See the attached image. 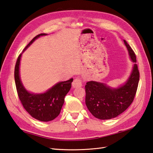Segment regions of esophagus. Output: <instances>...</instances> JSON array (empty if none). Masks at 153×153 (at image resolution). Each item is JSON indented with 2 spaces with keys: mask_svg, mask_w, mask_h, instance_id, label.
Wrapping results in <instances>:
<instances>
[{
  "mask_svg": "<svg viewBox=\"0 0 153 153\" xmlns=\"http://www.w3.org/2000/svg\"><path fill=\"white\" fill-rule=\"evenodd\" d=\"M72 86L74 88H77V87H79L82 86V79L79 77H76V79H74V82L72 83Z\"/></svg>",
  "mask_w": 153,
  "mask_h": 153,
  "instance_id": "esophagus-1",
  "label": "esophagus"
}]
</instances>
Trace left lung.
Segmentation results:
<instances>
[{
    "instance_id": "left-lung-1",
    "label": "left lung",
    "mask_w": 153,
    "mask_h": 153,
    "mask_svg": "<svg viewBox=\"0 0 153 153\" xmlns=\"http://www.w3.org/2000/svg\"><path fill=\"white\" fill-rule=\"evenodd\" d=\"M131 60L135 62L132 72L124 85L113 89L106 84L89 82L86 83L85 104L90 112L100 120L116 118L123 112L134 101L139 81L136 56L130 46L123 40Z\"/></svg>"
}]
</instances>
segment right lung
I'll use <instances>...</instances> for the list:
<instances>
[{
	"label": "right lung",
	"mask_w": 153,
	"mask_h": 153,
	"mask_svg": "<svg viewBox=\"0 0 153 153\" xmlns=\"http://www.w3.org/2000/svg\"><path fill=\"white\" fill-rule=\"evenodd\" d=\"M47 35L41 33L35 36L24 49V51L40 36ZM22 54L16 61L14 70V79L19 99L24 108L36 120L42 122H49L59 115L64 102V97L69 92L73 79L56 83L47 92L34 94L28 92L24 88L19 77V62Z\"/></svg>",
	"instance_id": "right-lung-1"
}]
</instances>
